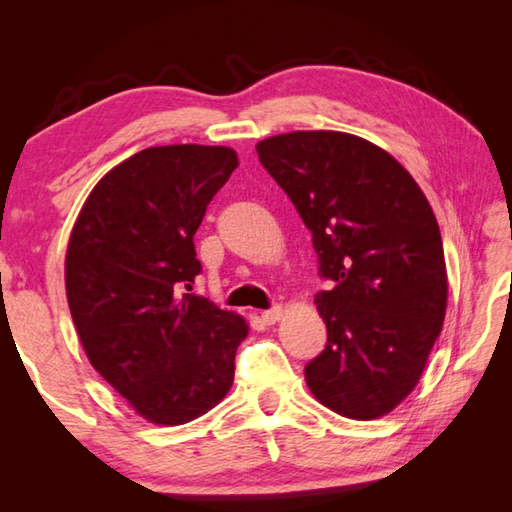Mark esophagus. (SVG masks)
<instances>
[{
	"instance_id": "esophagus-1",
	"label": "esophagus",
	"mask_w": 512,
	"mask_h": 512,
	"mask_svg": "<svg viewBox=\"0 0 512 512\" xmlns=\"http://www.w3.org/2000/svg\"><path fill=\"white\" fill-rule=\"evenodd\" d=\"M281 317H284V308H281V306H273V308H268V310L262 312V319H264V323H268V325L279 321Z\"/></svg>"
}]
</instances>
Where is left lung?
<instances>
[{
  "label": "left lung",
  "mask_w": 512,
  "mask_h": 512,
  "mask_svg": "<svg viewBox=\"0 0 512 512\" xmlns=\"http://www.w3.org/2000/svg\"><path fill=\"white\" fill-rule=\"evenodd\" d=\"M257 156L312 233L325 350L306 365L321 405L385 416L418 385L447 312V266L429 200L385 149L343 132H292Z\"/></svg>",
  "instance_id": "1"
}]
</instances>
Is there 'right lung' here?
Masks as SVG:
<instances>
[{
    "label": "right lung",
    "instance_id": "right-lung-1",
    "mask_svg": "<svg viewBox=\"0 0 512 512\" xmlns=\"http://www.w3.org/2000/svg\"><path fill=\"white\" fill-rule=\"evenodd\" d=\"M228 147H149L105 173L76 217L65 292L92 367L138 416L176 427L233 385L248 325L191 295L193 235L235 171Z\"/></svg>",
    "mask_w": 512,
    "mask_h": 512
}]
</instances>
